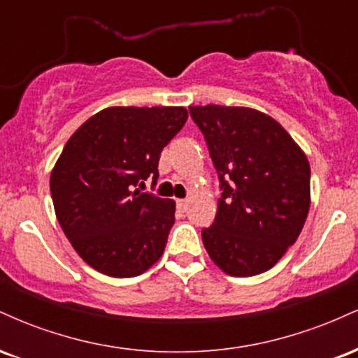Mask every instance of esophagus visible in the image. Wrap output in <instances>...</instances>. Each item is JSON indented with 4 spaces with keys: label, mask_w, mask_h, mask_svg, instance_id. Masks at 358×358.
Here are the masks:
<instances>
[{
    "label": "esophagus",
    "mask_w": 358,
    "mask_h": 358,
    "mask_svg": "<svg viewBox=\"0 0 358 358\" xmlns=\"http://www.w3.org/2000/svg\"><path fill=\"white\" fill-rule=\"evenodd\" d=\"M176 205H178V208L180 210H187L188 208V200L187 199H183V200H176Z\"/></svg>",
    "instance_id": "obj_1"
}]
</instances>
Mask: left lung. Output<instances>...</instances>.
I'll return each mask as SVG.
<instances>
[{"instance_id": "8db88e82", "label": "left lung", "mask_w": 358, "mask_h": 358, "mask_svg": "<svg viewBox=\"0 0 358 358\" xmlns=\"http://www.w3.org/2000/svg\"><path fill=\"white\" fill-rule=\"evenodd\" d=\"M220 180L208 256L229 276L264 273L296 242L310 210V163L268 114L232 106H190Z\"/></svg>"}]
</instances>
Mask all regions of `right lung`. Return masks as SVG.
Masks as SVG:
<instances>
[{"label": "right lung", "mask_w": 358, "mask_h": 358, "mask_svg": "<svg viewBox=\"0 0 358 358\" xmlns=\"http://www.w3.org/2000/svg\"><path fill=\"white\" fill-rule=\"evenodd\" d=\"M187 117V109L176 106L108 108L64 146L50 175L53 208L90 268L133 278L162 257L175 202L136 187L148 176L158 180L159 155Z\"/></svg>", "instance_id": "1"}]
</instances>
